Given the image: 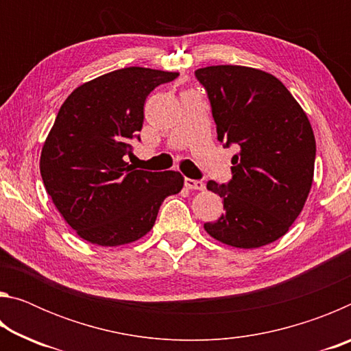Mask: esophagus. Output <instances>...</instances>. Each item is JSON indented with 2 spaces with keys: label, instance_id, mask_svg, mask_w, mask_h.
I'll return each instance as SVG.
<instances>
[{
  "label": "esophagus",
  "instance_id": "obj_1",
  "mask_svg": "<svg viewBox=\"0 0 351 351\" xmlns=\"http://www.w3.org/2000/svg\"><path fill=\"white\" fill-rule=\"evenodd\" d=\"M184 186H186L190 190H204L206 189L203 181L190 180V178H186V180H184Z\"/></svg>",
  "mask_w": 351,
  "mask_h": 351
}]
</instances>
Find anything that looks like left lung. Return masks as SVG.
<instances>
[{
    "label": "left lung",
    "instance_id": "1",
    "mask_svg": "<svg viewBox=\"0 0 351 351\" xmlns=\"http://www.w3.org/2000/svg\"><path fill=\"white\" fill-rule=\"evenodd\" d=\"M207 91L218 141L239 145L232 180L207 182L224 213L204 223L224 245L252 249L288 232L305 206L314 176L316 139L287 86L265 71L218 64L195 71Z\"/></svg>",
    "mask_w": 351,
    "mask_h": 351
}]
</instances>
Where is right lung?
<instances>
[{"label": "right lung", "instance_id": "add662e5", "mask_svg": "<svg viewBox=\"0 0 351 351\" xmlns=\"http://www.w3.org/2000/svg\"><path fill=\"white\" fill-rule=\"evenodd\" d=\"M180 75L123 68L86 82L60 106L40 158L46 192L80 239L121 246L150 232L162 201L181 192L180 171L136 170L125 161L139 139L144 104Z\"/></svg>", "mask_w": 351, "mask_h": 351}]
</instances>
